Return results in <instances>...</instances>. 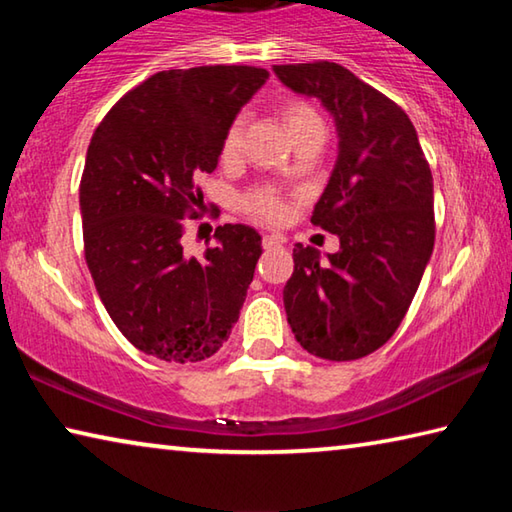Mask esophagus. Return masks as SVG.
I'll return each instance as SVG.
<instances>
[{"label": "esophagus", "instance_id": "obj_1", "mask_svg": "<svg viewBox=\"0 0 512 512\" xmlns=\"http://www.w3.org/2000/svg\"><path fill=\"white\" fill-rule=\"evenodd\" d=\"M282 244H284V239L280 235H264V248H275Z\"/></svg>", "mask_w": 512, "mask_h": 512}]
</instances>
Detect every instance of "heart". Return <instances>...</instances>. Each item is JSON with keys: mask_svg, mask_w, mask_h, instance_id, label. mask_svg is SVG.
Returning <instances> with one entry per match:
<instances>
[{"mask_svg": "<svg viewBox=\"0 0 512 512\" xmlns=\"http://www.w3.org/2000/svg\"><path fill=\"white\" fill-rule=\"evenodd\" d=\"M284 117H287V124L291 128L293 137L311 131V128H325L323 119H320L318 112L307 106V103H289L287 110H284ZM241 149H244V117H235L230 121L228 131L223 135V144H221V158L225 162L237 160L241 155ZM291 173V169H287ZM244 207L246 210L257 216V219L277 223L287 216V205L280 196L271 189H257V192H250L244 198Z\"/></svg>", "mask_w": 512, "mask_h": 512, "instance_id": "b5f03b06", "label": "heart"}]
</instances>
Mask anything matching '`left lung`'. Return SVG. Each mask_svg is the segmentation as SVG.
I'll use <instances>...</instances> for the list:
<instances>
[{
    "mask_svg": "<svg viewBox=\"0 0 512 512\" xmlns=\"http://www.w3.org/2000/svg\"><path fill=\"white\" fill-rule=\"evenodd\" d=\"M287 88L332 112L339 158L311 223L339 237V253L293 248L284 287L291 332L307 352L352 361L400 327L433 253V178L406 112L350 69L327 60L273 65Z\"/></svg>",
    "mask_w": 512,
    "mask_h": 512,
    "instance_id": "1",
    "label": "left lung"
}]
</instances>
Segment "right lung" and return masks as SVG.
I'll use <instances>...</instances> for the list:
<instances>
[{
  "label": "right lung",
  "instance_id": "add662e5",
  "mask_svg": "<svg viewBox=\"0 0 512 512\" xmlns=\"http://www.w3.org/2000/svg\"><path fill=\"white\" fill-rule=\"evenodd\" d=\"M268 72L248 65L167 69L126 92L94 131L81 178L85 262L103 307L137 350L196 363L228 341L262 237L225 223L203 259L183 253L196 178Z\"/></svg>",
  "mask_w": 512,
  "mask_h": 512
}]
</instances>
